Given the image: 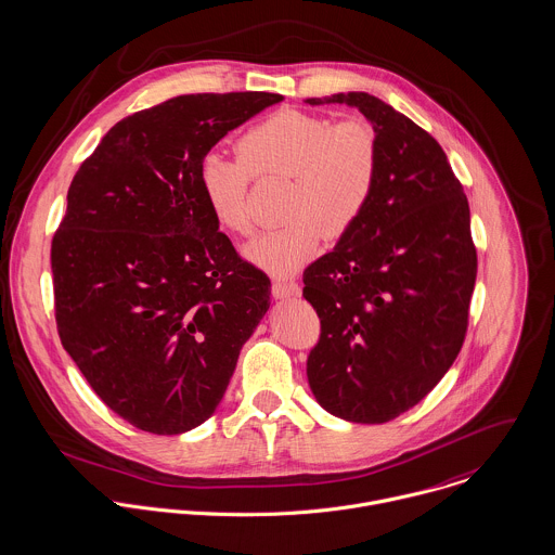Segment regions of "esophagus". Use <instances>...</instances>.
Instances as JSON below:
<instances>
[{"instance_id": "34e87169", "label": "esophagus", "mask_w": 555, "mask_h": 555, "mask_svg": "<svg viewBox=\"0 0 555 555\" xmlns=\"http://www.w3.org/2000/svg\"><path fill=\"white\" fill-rule=\"evenodd\" d=\"M300 294V287L294 281H274L272 283V296L276 300H285V298H294Z\"/></svg>"}]
</instances>
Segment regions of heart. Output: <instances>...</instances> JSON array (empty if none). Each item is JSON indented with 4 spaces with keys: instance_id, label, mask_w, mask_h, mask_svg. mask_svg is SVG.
Segmentation results:
<instances>
[{
    "instance_id": "b5f03b06",
    "label": "heart",
    "mask_w": 555,
    "mask_h": 555,
    "mask_svg": "<svg viewBox=\"0 0 555 555\" xmlns=\"http://www.w3.org/2000/svg\"><path fill=\"white\" fill-rule=\"evenodd\" d=\"M379 165L375 130L360 117L334 121L318 113L279 109L237 139V156L208 152L199 160L202 195L224 229L246 233L250 176H285V227L263 231L244 246V257L274 274L289 276L309 263L322 242L345 233L371 202Z\"/></svg>"
}]
</instances>
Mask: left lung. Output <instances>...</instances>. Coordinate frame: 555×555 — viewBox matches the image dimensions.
<instances>
[{
	"mask_svg": "<svg viewBox=\"0 0 555 555\" xmlns=\"http://www.w3.org/2000/svg\"><path fill=\"white\" fill-rule=\"evenodd\" d=\"M362 113L379 165L369 206L305 270L322 322L307 360L318 403L379 425L421 403L454 362L476 283L469 206L440 143L366 92L307 99Z\"/></svg>",
	"mask_w": 555,
	"mask_h": 555,
	"instance_id": "obj_1",
	"label": "left lung"
}]
</instances>
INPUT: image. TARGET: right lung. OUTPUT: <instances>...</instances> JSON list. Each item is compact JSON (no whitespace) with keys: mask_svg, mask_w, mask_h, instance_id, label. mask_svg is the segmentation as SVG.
I'll return each instance as SVG.
<instances>
[{"mask_svg":"<svg viewBox=\"0 0 555 555\" xmlns=\"http://www.w3.org/2000/svg\"><path fill=\"white\" fill-rule=\"evenodd\" d=\"M281 94H186L132 113L79 167L51 244L55 320L94 392L178 436L219 408L270 279L219 231L197 180L222 137Z\"/></svg>","mask_w":555,"mask_h":555,"instance_id":"right-lung-1","label":"right lung"}]
</instances>
